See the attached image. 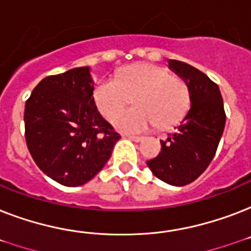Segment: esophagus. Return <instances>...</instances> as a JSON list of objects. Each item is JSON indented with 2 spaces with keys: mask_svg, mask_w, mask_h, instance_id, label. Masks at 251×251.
<instances>
[{
  "mask_svg": "<svg viewBox=\"0 0 251 251\" xmlns=\"http://www.w3.org/2000/svg\"><path fill=\"white\" fill-rule=\"evenodd\" d=\"M127 138H129V139H131V141H134V142H142V141H143V137H138V135H127Z\"/></svg>",
  "mask_w": 251,
  "mask_h": 251,
  "instance_id": "esophagus-1",
  "label": "esophagus"
}]
</instances>
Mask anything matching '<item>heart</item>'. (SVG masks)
Wrapping results in <instances>:
<instances>
[{"instance_id": "1", "label": "heart", "mask_w": 251, "mask_h": 251, "mask_svg": "<svg viewBox=\"0 0 251 251\" xmlns=\"http://www.w3.org/2000/svg\"><path fill=\"white\" fill-rule=\"evenodd\" d=\"M133 97L136 106L120 110ZM94 101L105 118L113 117L114 126L126 133H143L156 125L169 127L183 118L190 106L189 87L167 69L151 64L131 66L117 79L106 78L94 88Z\"/></svg>"}]
</instances>
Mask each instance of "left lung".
I'll return each mask as SVG.
<instances>
[{"instance_id": "8db88e82", "label": "left lung", "mask_w": 251, "mask_h": 251, "mask_svg": "<svg viewBox=\"0 0 251 251\" xmlns=\"http://www.w3.org/2000/svg\"><path fill=\"white\" fill-rule=\"evenodd\" d=\"M168 68L189 87L190 109L175 133L160 141L161 151L147 165L161 181L185 186L214 159L226 126V112L219 86L204 73L177 60H168Z\"/></svg>"}]
</instances>
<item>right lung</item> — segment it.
Segmentation results:
<instances>
[{
  "label": "right lung",
  "mask_w": 251,
  "mask_h": 251,
  "mask_svg": "<svg viewBox=\"0 0 251 251\" xmlns=\"http://www.w3.org/2000/svg\"><path fill=\"white\" fill-rule=\"evenodd\" d=\"M88 66L47 76L25 101V142L45 175L80 186L109 160L120 134L99 113Z\"/></svg>",
  "instance_id": "obj_1"
}]
</instances>
